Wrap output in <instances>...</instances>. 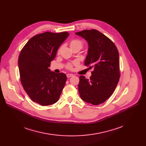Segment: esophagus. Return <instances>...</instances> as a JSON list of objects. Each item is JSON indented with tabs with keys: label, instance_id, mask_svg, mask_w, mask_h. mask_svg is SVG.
Here are the masks:
<instances>
[{
	"label": "esophagus",
	"instance_id": "esophagus-1",
	"mask_svg": "<svg viewBox=\"0 0 146 146\" xmlns=\"http://www.w3.org/2000/svg\"><path fill=\"white\" fill-rule=\"evenodd\" d=\"M72 76H73V74L72 73H67V78H70Z\"/></svg>",
	"mask_w": 146,
	"mask_h": 146
}]
</instances>
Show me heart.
<instances>
[{
    "label": "heart",
    "mask_w": 146,
    "mask_h": 146,
    "mask_svg": "<svg viewBox=\"0 0 146 146\" xmlns=\"http://www.w3.org/2000/svg\"><path fill=\"white\" fill-rule=\"evenodd\" d=\"M70 46L72 49L73 48H78L81 49L83 46V42L82 40L79 39V38H74L70 41ZM67 68L68 69L72 68V64H68L67 65Z\"/></svg>",
    "instance_id": "1"
}]
</instances>
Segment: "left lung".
<instances>
[{"label": "left lung", "mask_w": 146, "mask_h": 146, "mask_svg": "<svg viewBox=\"0 0 146 146\" xmlns=\"http://www.w3.org/2000/svg\"><path fill=\"white\" fill-rule=\"evenodd\" d=\"M76 34L88 41L85 65L94 68L89 79L80 76L79 92L84 101L98 105L110 98L119 80V52L110 38L96 29L83 30Z\"/></svg>", "instance_id": "1"}]
</instances>
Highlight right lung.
<instances>
[{
    "label": "right lung",
    "mask_w": 146,
    "mask_h": 146,
    "mask_svg": "<svg viewBox=\"0 0 146 146\" xmlns=\"http://www.w3.org/2000/svg\"><path fill=\"white\" fill-rule=\"evenodd\" d=\"M67 32L37 34L22 48L18 58L20 79L25 91L34 102L42 106L57 102L67 80L63 73L51 72V61L67 37Z\"/></svg>",
    "instance_id": "obj_1"
}]
</instances>
